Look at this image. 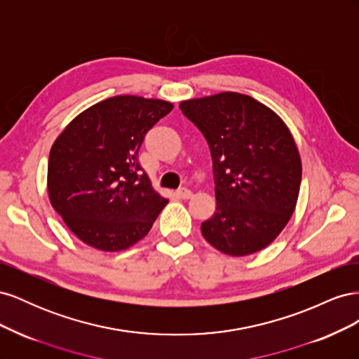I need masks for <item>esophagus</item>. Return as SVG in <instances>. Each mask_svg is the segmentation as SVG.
<instances>
[{"label": "esophagus", "instance_id": "1", "mask_svg": "<svg viewBox=\"0 0 359 359\" xmlns=\"http://www.w3.org/2000/svg\"><path fill=\"white\" fill-rule=\"evenodd\" d=\"M177 196H180L181 199H190L193 196V193H191V190L182 187V189L177 190Z\"/></svg>", "mask_w": 359, "mask_h": 359}]
</instances>
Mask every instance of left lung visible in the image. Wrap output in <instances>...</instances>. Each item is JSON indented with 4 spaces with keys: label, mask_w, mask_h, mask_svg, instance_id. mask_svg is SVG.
Wrapping results in <instances>:
<instances>
[{
    "label": "left lung",
    "mask_w": 359,
    "mask_h": 359,
    "mask_svg": "<svg viewBox=\"0 0 359 359\" xmlns=\"http://www.w3.org/2000/svg\"><path fill=\"white\" fill-rule=\"evenodd\" d=\"M210 147L215 211L201 224L214 248L247 256L273 243L295 211L301 157L290 130L273 109L240 93L180 103Z\"/></svg>",
    "instance_id": "left-lung-1"
}]
</instances>
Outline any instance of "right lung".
<instances>
[{"label":"right lung","instance_id":"1","mask_svg":"<svg viewBox=\"0 0 359 359\" xmlns=\"http://www.w3.org/2000/svg\"><path fill=\"white\" fill-rule=\"evenodd\" d=\"M173 104L115 95L73 118L53 142L49 201L79 240L102 252L135 245L169 202L137 161L148 130Z\"/></svg>","mask_w":359,"mask_h":359}]
</instances>
